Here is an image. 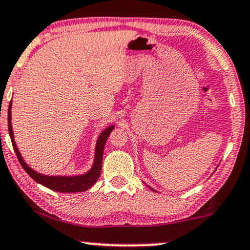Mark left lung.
Instances as JSON below:
<instances>
[{
  "instance_id": "8db88e82",
  "label": "left lung",
  "mask_w": 250,
  "mask_h": 250,
  "mask_svg": "<svg viewBox=\"0 0 250 250\" xmlns=\"http://www.w3.org/2000/svg\"><path fill=\"white\" fill-rule=\"evenodd\" d=\"M151 189H152V188H151ZM152 190H153V189H152Z\"/></svg>"
}]
</instances>
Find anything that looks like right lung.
Instances as JSON below:
<instances>
[{"label":"right lung","instance_id":"add662e5","mask_svg":"<svg viewBox=\"0 0 250 250\" xmlns=\"http://www.w3.org/2000/svg\"><path fill=\"white\" fill-rule=\"evenodd\" d=\"M11 106L12 102L9 104V109H8V128H9V135H10L12 146L17 156L18 160H20L21 165L25 169V172L32 178L34 181L40 183V185L45 186V187L52 189L54 191L59 192H80L85 191L87 189H90L94 183L97 182V180L99 179L100 172H102V164H103V154H104V148H105V144L107 138L113 129L114 125H109L108 128H106L102 134L99 135L97 140L96 144V153H94V162L93 165L91 167V169L85 174L82 175H76V176H49V175H43L40 173L36 172L24 162L23 157L20 151H18L17 145L15 143L14 138V131H12V125H11Z\"/></svg>","mask_w":250,"mask_h":250}]
</instances>
